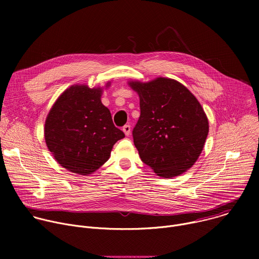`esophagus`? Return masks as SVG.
<instances>
[{"label":"esophagus","mask_w":259,"mask_h":259,"mask_svg":"<svg viewBox=\"0 0 259 259\" xmlns=\"http://www.w3.org/2000/svg\"><path fill=\"white\" fill-rule=\"evenodd\" d=\"M123 132L125 133L126 136H129L130 133H131V126H130V125H125V126L123 127Z\"/></svg>","instance_id":"esophagus-1"}]
</instances>
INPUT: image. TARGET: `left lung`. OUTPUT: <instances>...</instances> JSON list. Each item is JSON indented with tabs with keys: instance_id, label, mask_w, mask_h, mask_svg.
<instances>
[{
	"instance_id": "1",
	"label": "left lung",
	"mask_w": 259,
	"mask_h": 259,
	"mask_svg": "<svg viewBox=\"0 0 259 259\" xmlns=\"http://www.w3.org/2000/svg\"><path fill=\"white\" fill-rule=\"evenodd\" d=\"M128 84L139 96L140 117L132 135L141 161L161 177L186 172L201 155L209 132L202 105L172 79Z\"/></svg>"
}]
</instances>
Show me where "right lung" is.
<instances>
[{
	"label": "right lung",
	"mask_w": 259,
	"mask_h": 259,
	"mask_svg": "<svg viewBox=\"0 0 259 259\" xmlns=\"http://www.w3.org/2000/svg\"><path fill=\"white\" fill-rule=\"evenodd\" d=\"M101 94L99 87L73 85L58 97L47 116L44 133L48 150L72 173L95 172L109 159L114 144L125 137L102 104Z\"/></svg>",
	"instance_id": "obj_1"
}]
</instances>
